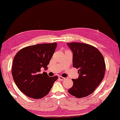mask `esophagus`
<instances>
[{
	"label": "esophagus",
	"mask_w": 120,
	"mask_h": 120,
	"mask_svg": "<svg viewBox=\"0 0 120 120\" xmlns=\"http://www.w3.org/2000/svg\"><path fill=\"white\" fill-rule=\"evenodd\" d=\"M58 78H59V79H60V80H62V81H63V80H65V78H64V77H58Z\"/></svg>",
	"instance_id": "obj_1"
}]
</instances>
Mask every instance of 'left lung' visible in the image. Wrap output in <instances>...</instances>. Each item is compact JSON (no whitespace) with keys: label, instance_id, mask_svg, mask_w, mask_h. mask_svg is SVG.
I'll use <instances>...</instances> for the list:
<instances>
[{"label":"left lung","instance_id":"left-lung-1","mask_svg":"<svg viewBox=\"0 0 120 120\" xmlns=\"http://www.w3.org/2000/svg\"><path fill=\"white\" fill-rule=\"evenodd\" d=\"M73 53V66L78 69L79 77L73 79V85L68 90L76 98H84L94 92L105 75V63L96 48L86 43H67Z\"/></svg>","mask_w":120,"mask_h":120}]
</instances>
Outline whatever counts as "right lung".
I'll use <instances>...</instances> for the list:
<instances>
[{
    "label": "right lung",
    "instance_id": "right-lung-1",
    "mask_svg": "<svg viewBox=\"0 0 120 120\" xmlns=\"http://www.w3.org/2000/svg\"><path fill=\"white\" fill-rule=\"evenodd\" d=\"M57 43L38 44L21 49L14 58L12 75L19 89L26 96L41 99L49 94L57 76L50 77L41 73V68L47 69Z\"/></svg>",
    "mask_w": 120,
    "mask_h": 120
}]
</instances>
